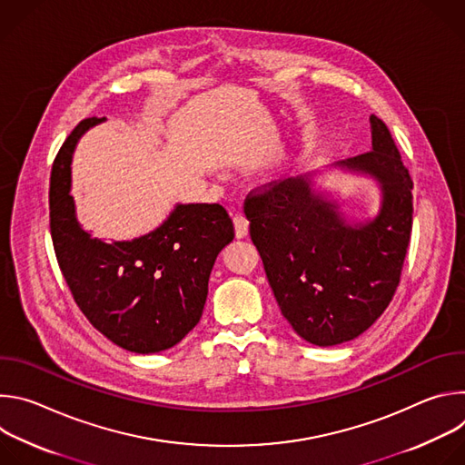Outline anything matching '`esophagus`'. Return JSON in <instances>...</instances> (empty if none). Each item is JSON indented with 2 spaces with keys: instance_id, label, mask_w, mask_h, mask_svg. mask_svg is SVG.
I'll use <instances>...</instances> for the list:
<instances>
[{
  "instance_id": "esophagus-1",
  "label": "esophagus",
  "mask_w": 465,
  "mask_h": 465,
  "mask_svg": "<svg viewBox=\"0 0 465 465\" xmlns=\"http://www.w3.org/2000/svg\"><path fill=\"white\" fill-rule=\"evenodd\" d=\"M233 226H235V235L237 237H246L248 235V219L242 213H237L233 217Z\"/></svg>"
}]
</instances>
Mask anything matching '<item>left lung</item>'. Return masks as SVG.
<instances>
[{
    "label": "left lung",
    "instance_id": "left-lung-1",
    "mask_svg": "<svg viewBox=\"0 0 465 465\" xmlns=\"http://www.w3.org/2000/svg\"><path fill=\"white\" fill-rule=\"evenodd\" d=\"M371 151L339 162L381 185L377 217L348 224L314 193L309 174L248 193L244 213L264 272L296 333L314 346L357 339L384 312L401 280L412 232V178L388 126L370 115Z\"/></svg>",
    "mask_w": 465,
    "mask_h": 465
}]
</instances>
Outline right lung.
<instances>
[{
    "label": "right lung",
    "instance_id": "add662e5",
    "mask_svg": "<svg viewBox=\"0 0 465 465\" xmlns=\"http://www.w3.org/2000/svg\"><path fill=\"white\" fill-rule=\"evenodd\" d=\"M106 117L83 119L60 147L49 187V228L75 303L101 333L134 353L178 344L198 323L219 252L233 239L221 204H178L154 232L104 242L81 228L70 194L77 140Z\"/></svg>",
    "mask_w": 465,
    "mask_h": 465
}]
</instances>
